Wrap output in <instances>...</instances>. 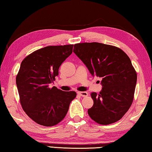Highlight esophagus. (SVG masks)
Here are the masks:
<instances>
[{
  "mask_svg": "<svg viewBox=\"0 0 152 152\" xmlns=\"http://www.w3.org/2000/svg\"><path fill=\"white\" fill-rule=\"evenodd\" d=\"M77 94L79 96H80L81 97H87L88 96V92H86V91H79Z\"/></svg>",
  "mask_w": 152,
  "mask_h": 152,
  "instance_id": "1",
  "label": "esophagus"
}]
</instances>
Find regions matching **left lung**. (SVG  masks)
Wrapping results in <instances>:
<instances>
[{
    "label": "left lung",
    "mask_w": 152,
    "mask_h": 152,
    "mask_svg": "<svg viewBox=\"0 0 152 152\" xmlns=\"http://www.w3.org/2000/svg\"><path fill=\"white\" fill-rule=\"evenodd\" d=\"M74 53L92 76L102 79L99 94H91L90 118L100 125H110L125 115L133 103L137 73L129 57L117 47L98 42L74 45Z\"/></svg>",
    "instance_id": "1"
}]
</instances>
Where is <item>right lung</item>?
I'll list each match as a JSON object with an SVG mask.
<instances>
[{"label": "right lung", "mask_w": 152, "mask_h": 152, "mask_svg": "<svg viewBox=\"0 0 152 152\" xmlns=\"http://www.w3.org/2000/svg\"><path fill=\"white\" fill-rule=\"evenodd\" d=\"M73 44L49 46L34 51L21 62L16 84L22 108L39 125L52 126L65 117L75 91H63L50 84L61 64L73 53Z\"/></svg>", "instance_id": "add662e5"}]
</instances>
